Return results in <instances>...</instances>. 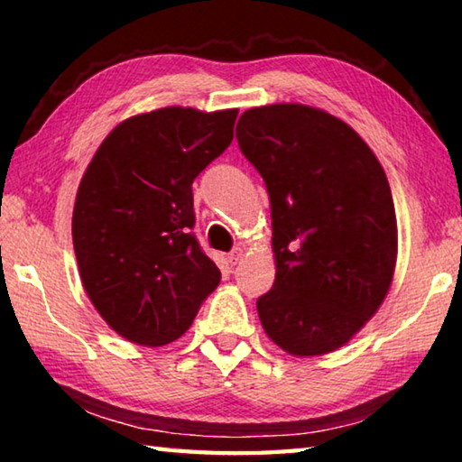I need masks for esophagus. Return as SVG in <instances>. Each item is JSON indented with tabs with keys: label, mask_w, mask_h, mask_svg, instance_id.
<instances>
[{
	"label": "esophagus",
	"mask_w": 462,
	"mask_h": 462,
	"mask_svg": "<svg viewBox=\"0 0 462 462\" xmlns=\"http://www.w3.org/2000/svg\"><path fill=\"white\" fill-rule=\"evenodd\" d=\"M242 256H245V248L236 246V248H234L232 253L228 254V261H230V264H236V263H240V261H242Z\"/></svg>",
	"instance_id": "34e87169"
}]
</instances>
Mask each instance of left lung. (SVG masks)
I'll return each instance as SVG.
<instances>
[{
  "label": "left lung",
  "mask_w": 462,
  "mask_h": 462,
  "mask_svg": "<svg viewBox=\"0 0 462 462\" xmlns=\"http://www.w3.org/2000/svg\"><path fill=\"white\" fill-rule=\"evenodd\" d=\"M236 138L271 199L277 275L256 300L264 332L289 355L332 353L373 318L393 279L385 171L348 124L301 104L248 109Z\"/></svg>",
  "instance_id": "obj_1"
}]
</instances>
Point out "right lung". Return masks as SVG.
Listing matches in <instances>:
<instances>
[{
	"label": "right lung",
	"mask_w": 462,
	"mask_h": 462,
	"mask_svg": "<svg viewBox=\"0 0 462 462\" xmlns=\"http://www.w3.org/2000/svg\"><path fill=\"white\" fill-rule=\"evenodd\" d=\"M238 109L162 107L109 132L77 191L73 246L85 291L124 338L177 340L222 273L191 232L193 179L234 138Z\"/></svg>",
	"instance_id": "obj_1"
}]
</instances>
